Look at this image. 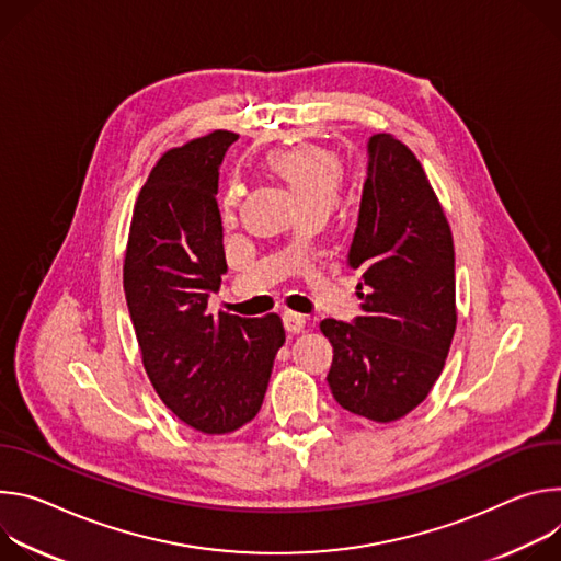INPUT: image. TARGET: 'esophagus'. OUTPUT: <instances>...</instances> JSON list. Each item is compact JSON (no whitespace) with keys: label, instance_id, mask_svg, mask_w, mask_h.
Listing matches in <instances>:
<instances>
[{"label":"esophagus","instance_id":"obj_1","mask_svg":"<svg viewBox=\"0 0 561 561\" xmlns=\"http://www.w3.org/2000/svg\"><path fill=\"white\" fill-rule=\"evenodd\" d=\"M283 325L289 334H300L305 330V317L294 314V312H285L283 314Z\"/></svg>","mask_w":561,"mask_h":561}]
</instances>
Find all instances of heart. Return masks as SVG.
<instances>
[{"label": "heart", "instance_id": "1", "mask_svg": "<svg viewBox=\"0 0 561 561\" xmlns=\"http://www.w3.org/2000/svg\"><path fill=\"white\" fill-rule=\"evenodd\" d=\"M270 167L287 182L298 203L305 207L325 205L330 207L336 198L343 178L341 160L321 147H298L287 151H274ZM240 198V186L231 184L225 196V220L233 218Z\"/></svg>", "mask_w": 561, "mask_h": 561}]
</instances>
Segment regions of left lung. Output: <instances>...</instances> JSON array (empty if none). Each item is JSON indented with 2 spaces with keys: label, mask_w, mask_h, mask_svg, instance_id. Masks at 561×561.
Masks as SVG:
<instances>
[{
  "label": "left lung",
  "mask_w": 561,
  "mask_h": 561,
  "mask_svg": "<svg viewBox=\"0 0 561 561\" xmlns=\"http://www.w3.org/2000/svg\"><path fill=\"white\" fill-rule=\"evenodd\" d=\"M360 317L325 319L336 403L369 421H397L439 379L457 328L455 244L421 162L388 134L367 140V171L347 252Z\"/></svg>",
  "instance_id": "8db88e82"
}]
</instances>
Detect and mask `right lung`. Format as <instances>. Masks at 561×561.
<instances>
[{
  "mask_svg": "<svg viewBox=\"0 0 561 561\" xmlns=\"http://www.w3.org/2000/svg\"><path fill=\"white\" fill-rule=\"evenodd\" d=\"M236 134L167 151L140 190L124 259V294L147 375L162 403L207 434L252 421L285 330L276 314H209L227 274L218 169Z\"/></svg>",
  "mask_w": 561,
  "mask_h": 561,
  "instance_id": "obj_1",
  "label": "right lung"
}]
</instances>
